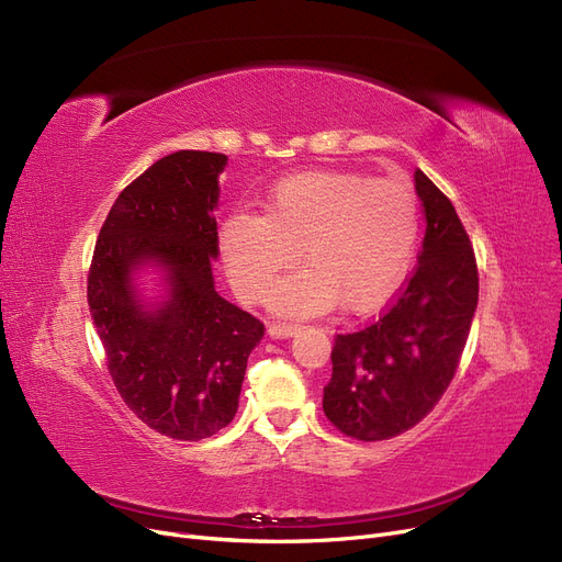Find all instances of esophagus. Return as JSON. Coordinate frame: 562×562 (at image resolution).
Here are the masks:
<instances>
[{"mask_svg":"<svg viewBox=\"0 0 562 562\" xmlns=\"http://www.w3.org/2000/svg\"><path fill=\"white\" fill-rule=\"evenodd\" d=\"M299 333V324H271L268 326V335L273 339H286V337H294Z\"/></svg>","mask_w":562,"mask_h":562,"instance_id":"esophagus-1","label":"esophagus"}]
</instances>
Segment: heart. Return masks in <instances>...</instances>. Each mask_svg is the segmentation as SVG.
<instances>
[{"label": "heart", "mask_w": 562, "mask_h": 562, "mask_svg": "<svg viewBox=\"0 0 562 562\" xmlns=\"http://www.w3.org/2000/svg\"><path fill=\"white\" fill-rule=\"evenodd\" d=\"M418 229V200L406 179L322 169L278 181L263 215H227L221 250L246 301H261L301 250L305 268L273 291L278 314H319L337 303L372 312L404 282Z\"/></svg>", "instance_id": "b5f03b06"}]
</instances>
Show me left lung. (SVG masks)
Instances as JSON below:
<instances>
[{"label": "left lung", "mask_w": 562, "mask_h": 562, "mask_svg": "<svg viewBox=\"0 0 562 562\" xmlns=\"http://www.w3.org/2000/svg\"><path fill=\"white\" fill-rule=\"evenodd\" d=\"M425 238L397 301L368 328L337 335L324 387L328 420L358 441L416 427L448 390L477 307V266L452 202L420 169Z\"/></svg>", "instance_id": "8db88e82"}]
</instances>
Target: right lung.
I'll use <instances>...</instances> for the list:
<instances>
[{
  "instance_id": "obj_1",
  "label": "right lung",
  "mask_w": 562,
  "mask_h": 562,
  "mask_svg": "<svg viewBox=\"0 0 562 562\" xmlns=\"http://www.w3.org/2000/svg\"><path fill=\"white\" fill-rule=\"evenodd\" d=\"M225 154L177 151L112 204L87 280L110 376L135 416L162 436L202 441L232 423L263 324L215 291ZM156 267L166 294L146 302L134 278Z\"/></svg>"
}]
</instances>
